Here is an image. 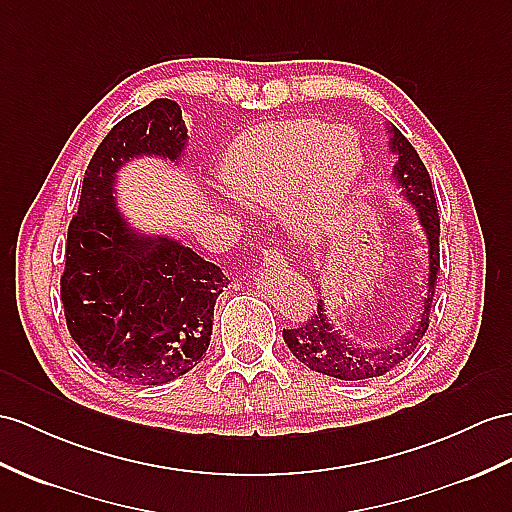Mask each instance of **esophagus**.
I'll return each mask as SVG.
<instances>
[{
	"label": "esophagus",
	"instance_id": "esophagus-1",
	"mask_svg": "<svg viewBox=\"0 0 512 512\" xmlns=\"http://www.w3.org/2000/svg\"><path fill=\"white\" fill-rule=\"evenodd\" d=\"M263 267H267V269H273V267H284V256L278 252L276 247H271V249H265L263 252Z\"/></svg>",
	"mask_w": 512,
	"mask_h": 512
}]
</instances>
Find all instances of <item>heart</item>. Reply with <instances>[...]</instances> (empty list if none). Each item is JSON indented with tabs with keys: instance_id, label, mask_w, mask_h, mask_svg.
<instances>
[{
	"instance_id": "1",
	"label": "heart",
	"mask_w": 512,
	"mask_h": 512,
	"mask_svg": "<svg viewBox=\"0 0 512 512\" xmlns=\"http://www.w3.org/2000/svg\"><path fill=\"white\" fill-rule=\"evenodd\" d=\"M363 165L352 130L295 119L243 132L223 156L221 180L247 206L282 208L293 234L317 241L339 226Z\"/></svg>"
}]
</instances>
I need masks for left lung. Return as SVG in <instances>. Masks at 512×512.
I'll list each match as a JSON object with an SVG mask.
<instances>
[{
  "instance_id": "obj_1",
  "label": "left lung",
  "mask_w": 512,
  "mask_h": 512,
  "mask_svg": "<svg viewBox=\"0 0 512 512\" xmlns=\"http://www.w3.org/2000/svg\"><path fill=\"white\" fill-rule=\"evenodd\" d=\"M391 139L389 147L397 156L393 167V178L400 195L406 199V204L415 208L419 217L423 236L428 245V276L426 286H423V308L419 313V321L410 328L400 339L391 345L369 347L356 343L350 336L334 328L332 319L328 317L326 304L319 299L317 313L310 317L304 326L282 330L284 343L291 354L317 373L339 380H369L380 378L384 373L395 369L408 356H413L419 347L423 334L430 323V308L434 299L436 273H439V210H436V195L430 182V173L423 165L417 149L408 143L406 136L395 126L389 128Z\"/></svg>"
}]
</instances>
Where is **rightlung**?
<instances>
[{
  "label": "right lung",
  "mask_w": 512,
  "mask_h": 512,
  "mask_svg": "<svg viewBox=\"0 0 512 512\" xmlns=\"http://www.w3.org/2000/svg\"><path fill=\"white\" fill-rule=\"evenodd\" d=\"M186 126L173 99H154L112 128L84 171L71 219L60 299L71 339L95 367L128 384L160 386L191 371L210 345L228 278L191 247L134 230L117 204V173L152 156L178 165Z\"/></svg>",
  "instance_id": "obj_1"
}]
</instances>
